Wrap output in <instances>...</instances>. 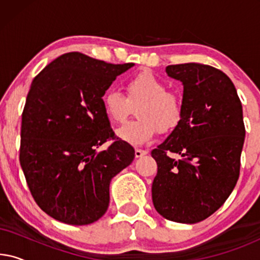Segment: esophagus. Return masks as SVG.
<instances>
[{
  "instance_id": "34e87169",
  "label": "esophagus",
  "mask_w": 260,
  "mask_h": 260,
  "mask_svg": "<svg viewBox=\"0 0 260 260\" xmlns=\"http://www.w3.org/2000/svg\"><path fill=\"white\" fill-rule=\"evenodd\" d=\"M148 154V150H143V149H135V156L136 157H142V156L147 155Z\"/></svg>"
}]
</instances>
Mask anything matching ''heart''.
<instances>
[{"label": "heart", "mask_w": 260, "mask_h": 260, "mask_svg": "<svg viewBox=\"0 0 260 260\" xmlns=\"http://www.w3.org/2000/svg\"><path fill=\"white\" fill-rule=\"evenodd\" d=\"M127 98L116 88L103 94V109L112 123L122 122L131 105L141 103L136 109L138 119L124 123L116 130L119 140L133 145L147 143L158 129L167 133L177 126L182 118V104L175 93L151 72H142L131 77L126 83Z\"/></svg>", "instance_id": "heart-1"}]
</instances>
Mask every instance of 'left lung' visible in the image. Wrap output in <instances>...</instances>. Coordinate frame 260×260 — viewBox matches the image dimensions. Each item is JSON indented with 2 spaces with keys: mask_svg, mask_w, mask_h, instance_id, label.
<instances>
[{
  "mask_svg": "<svg viewBox=\"0 0 260 260\" xmlns=\"http://www.w3.org/2000/svg\"><path fill=\"white\" fill-rule=\"evenodd\" d=\"M166 72L183 85L182 118L151 151L157 163L152 204L163 218L195 223L218 211L236 187L243 106L232 80L214 67L189 62L167 66Z\"/></svg>",
  "mask_w": 260,
  "mask_h": 260,
  "instance_id": "8db88e82",
  "label": "left lung"
}]
</instances>
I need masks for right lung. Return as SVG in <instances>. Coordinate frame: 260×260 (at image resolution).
Here are the masks:
<instances>
[{
  "label": "right lung",
  "mask_w": 260,
  "mask_h": 260,
  "mask_svg": "<svg viewBox=\"0 0 260 260\" xmlns=\"http://www.w3.org/2000/svg\"><path fill=\"white\" fill-rule=\"evenodd\" d=\"M135 63L113 65L78 52L60 55L31 81L21 124L20 163L34 200L53 219L88 225L108 211L112 177L135 150L115 141L103 94Z\"/></svg>",
  "instance_id": "add662e5"
}]
</instances>
